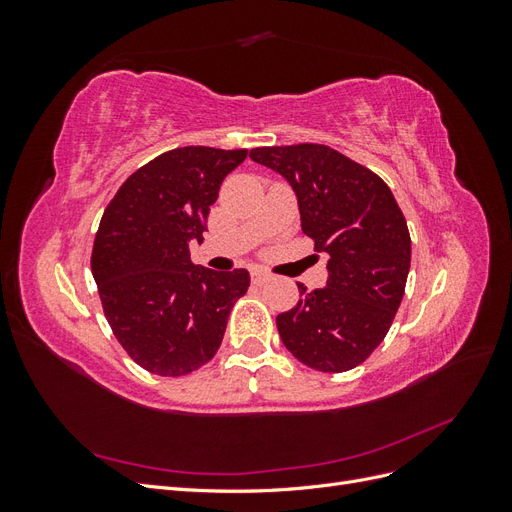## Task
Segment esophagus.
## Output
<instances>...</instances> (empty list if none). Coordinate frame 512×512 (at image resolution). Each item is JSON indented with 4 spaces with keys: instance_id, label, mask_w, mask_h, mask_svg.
<instances>
[{
    "instance_id": "obj_1",
    "label": "esophagus",
    "mask_w": 512,
    "mask_h": 512,
    "mask_svg": "<svg viewBox=\"0 0 512 512\" xmlns=\"http://www.w3.org/2000/svg\"><path fill=\"white\" fill-rule=\"evenodd\" d=\"M269 282V273H265L262 269H252V284L254 286H262Z\"/></svg>"
}]
</instances>
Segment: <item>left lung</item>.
I'll list each match as a JSON object with an SVG mask.
<instances>
[{
	"instance_id": "8db88e82",
	"label": "left lung",
	"mask_w": 512,
	"mask_h": 512,
	"mask_svg": "<svg viewBox=\"0 0 512 512\" xmlns=\"http://www.w3.org/2000/svg\"><path fill=\"white\" fill-rule=\"evenodd\" d=\"M250 158L290 183L303 235L329 258L327 286L297 284L299 303L275 318L284 346L327 374L361 365L389 333L410 271V232L391 188L327 145L256 147Z\"/></svg>"
}]
</instances>
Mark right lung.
<instances>
[{
  "instance_id": "1",
  "label": "right lung",
  "mask_w": 512,
  "mask_h": 512,
  "mask_svg": "<svg viewBox=\"0 0 512 512\" xmlns=\"http://www.w3.org/2000/svg\"><path fill=\"white\" fill-rule=\"evenodd\" d=\"M247 149L179 147L123 181L104 209L91 252L104 316L134 363L185 376L218 352L245 269L211 271L190 260L209 207Z\"/></svg>"
}]
</instances>
